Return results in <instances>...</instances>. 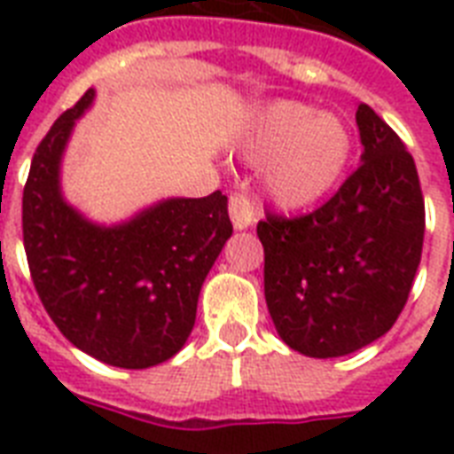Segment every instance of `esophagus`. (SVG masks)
Here are the masks:
<instances>
[{"instance_id":"obj_1","label":"esophagus","mask_w":454,"mask_h":454,"mask_svg":"<svg viewBox=\"0 0 454 454\" xmlns=\"http://www.w3.org/2000/svg\"><path fill=\"white\" fill-rule=\"evenodd\" d=\"M228 214H231V221L238 231L242 228H249L259 216V207H256L254 200H249L247 195L242 192H233L231 200H228Z\"/></svg>"}]
</instances>
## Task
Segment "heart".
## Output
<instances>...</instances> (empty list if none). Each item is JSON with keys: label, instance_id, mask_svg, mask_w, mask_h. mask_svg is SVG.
<instances>
[{"label": "heart", "instance_id": "b5f03b06", "mask_svg": "<svg viewBox=\"0 0 454 454\" xmlns=\"http://www.w3.org/2000/svg\"><path fill=\"white\" fill-rule=\"evenodd\" d=\"M247 155L270 160L269 195L280 207L299 209L325 198L341 178L351 155L344 122L294 101H278L256 117L247 137Z\"/></svg>", "mask_w": 454, "mask_h": 454}]
</instances>
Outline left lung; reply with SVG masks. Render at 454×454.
I'll list each match as a JSON object with an SVG mask.
<instances>
[{"mask_svg": "<svg viewBox=\"0 0 454 454\" xmlns=\"http://www.w3.org/2000/svg\"><path fill=\"white\" fill-rule=\"evenodd\" d=\"M360 167L323 207L266 212L263 292L285 344L339 358L387 334L408 301L424 242V198L398 134L360 103Z\"/></svg>", "mask_w": 454, "mask_h": 454, "instance_id": "8db88e82", "label": "left lung"}]
</instances>
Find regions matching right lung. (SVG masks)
Wrapping results in <instances>:
<instances>
[{
	"label": "right lung",
	"mask_w": 454,
	"mask_h": 454,
	"mask_svg": "<svg viewBox=\"0 0 454 454\" xmlns=\"http://www.w3.org/2000/svg\"><path fill=\"white\" fill-rule=\"evenodd\" d=\"M89 89L53 122L23 191L32 283L63 337L101 363L144 370L181 351L207 273L233 235L228 198H169L120 226L84 219L60 192V160Z\"/></svg>",
	"instance_id": "add662e5"
}]
</instances>
